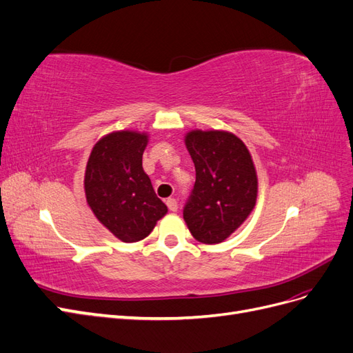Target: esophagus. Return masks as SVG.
<instances>
[{"mask_svg":"<svg viewBox=\"0 0 353 353\" xmlns=\"http://www.w3.org/2000/svg\"><path fill=\"white\" fill-rule=\"evenodd\" d=\"M166 205H168L170 212H176L178 210V201L175 199H172V197L166 200Z\"/></svg>","mask_w":353,"mask_h":353,"instance_id":"esophagus-1","label":"esophagus"}]
</instances>
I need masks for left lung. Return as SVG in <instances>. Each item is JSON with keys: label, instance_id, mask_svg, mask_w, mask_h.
Instances as JSON below:
<instances>
[{"label": "left lung", "instance_id": "left-lung-1", "mask_svg": "<svg viewBox=\"0 0 353 353\" xmlns=\"http://www.w3.org/2000/svg\"><path fill=\"white\" fill-rule=\"evenodd\" d=\"M196 168V183L184 206L193 237L216 244L250 215L258 196V178L244 143L230 132L193 131L185 137Z\"/></svg>", "mask_w": 353, "mask_h": 353}]
</instances>
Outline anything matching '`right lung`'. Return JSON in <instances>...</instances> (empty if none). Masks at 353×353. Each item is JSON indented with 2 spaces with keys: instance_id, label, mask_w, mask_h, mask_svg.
<instances>
[{
  "instance_id": "obj_1",
  "label": "right lung",
  "mask_w": 353,
  "mask_h": 353,
  "mask_svg": "<svg viewBox=\"0 0 353 353\" xmlns=\"http://www.w3.org/2000/svg\"><path fill=\"white\" fill-rule=\"evenodd\" d=\"M145 145V134H109L94 145L85 170V194L94 215L125 243L145 239L168 212L143 169Z\"/></svg>"
}]
</instances>
